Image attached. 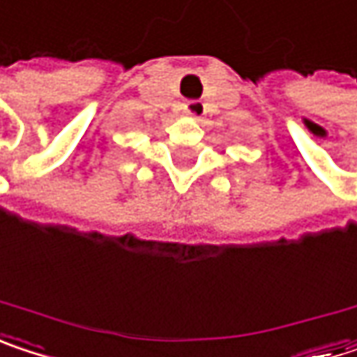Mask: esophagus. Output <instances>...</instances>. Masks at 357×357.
<instances>
[{"instance_id":"1","label":"esophagus","mask_w":357,"mask_h":357,"mask_svg":"<svg viewBox=\"0 0 357 357\" xmlns=\"http://www.w3.org/2000/svg\"><path fill=\"white\" fill-rule=\"evenodd\" d=\"M183 112L192 116V118H202L206 114V106L200 100H190V102L183 104Z\"/></svg>"}]
</instances>
